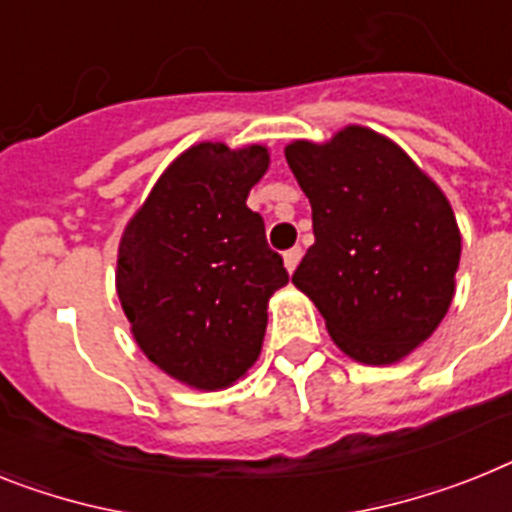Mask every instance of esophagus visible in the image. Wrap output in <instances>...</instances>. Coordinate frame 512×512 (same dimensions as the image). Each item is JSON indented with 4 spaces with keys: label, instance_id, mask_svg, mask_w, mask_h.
Instances as JSON below:
<instances>
[{
    "label": "esophagus",
    "instance_id": "esophagus-1",
    "mask_svg": "<svg viewBox=\"0 0 512 512\" xmlns=\"http://www.w3.org/2000/svg\"><path fill=\"white\" fill-rule=\"evenodd\" d=\"M299 260H302V247H291L283 252V265H286V270H289V273H294L296 265H299Z\"/></svg>",
    "mask_w": 512,
    "mask_h": 512
}]
</instances>
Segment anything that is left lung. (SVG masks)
Instances as JSON below:
<instances>
[{
    "label": "left lung",
    "instance_id": "1",
    "mask_svg": "<svg viewBox=\"0 0 512 512\" xmlns=\"http://www.w3.org/2000/svg\"><path fill=\"white\" fill-rule=\"evenodd\" d=\"M286 161L315 229L291 281L343 354L401 362L453 302L461 231L448 197L393 140L359 124L330 143L286 145Z\"/></svg>",
    "mask_w": 512,
    "mask_h": 512
}]
</instances>
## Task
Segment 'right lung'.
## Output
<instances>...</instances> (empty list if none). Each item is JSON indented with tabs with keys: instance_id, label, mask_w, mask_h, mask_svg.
<instances>
[{
	"instance_id": "right-lung-1",
	"label": "right lung",
	"mask_w": 512,
	"mask_h": 512,
	"mask_svg": "<svg viewBox=\"0 0 512 512\" xmlns=\"http://www.w3.org/2000/svg\"><path fill=\"white\" fill-rule=\"evenodd\" d=\"M268 148L200 143L163 171L119 242L117 294L150 362L197 390H221L263 349L268 299L289 283L249 190Z\"/></svg>"
}]
</instances>
